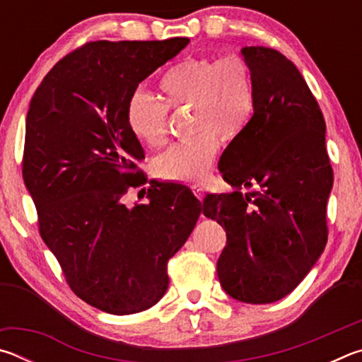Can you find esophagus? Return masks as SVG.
Returning a JSON list of instances; mask_svg holds the SVG:
<instances>
[{"label":"esophagus","mask_w":362,"mask_h":362,"mask_svg":"<svg viewBox=\"0 0 362 362\" xmlns=\"http://www.w3.org/2000/svg\"><path fill=\"white\" fill-rule=\"evenodd\" d=\"M192 189H193L196 198L203 199V196H204V187L203 185H199V183H194V185H192Z\"/></svg>","instance_id":"1"}]
</instances>
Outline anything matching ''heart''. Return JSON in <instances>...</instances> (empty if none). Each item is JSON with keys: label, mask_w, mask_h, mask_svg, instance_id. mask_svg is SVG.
Instances as JSON below:
<instances>
[{"label": "heart", "mask_w": 362, "mask_h": 362, "mask_svg": "<svg viewBox=\"0 0 362 362\" xmlns=\"http://www.w3.org/2000/svg\"><path fill=\"white\" fill-rule=\"evenodd\" d=\"M158 89L161 102L140 89L129 95L127 127L139 142L156 146L166 137L168 112L188 107V131L193 136L158 153L153 169L164 180H203L216 159L220 137L236 139L252 118V66L238 52L218 59L187 57L164 73Z\"/></svg>", "instance_id": "heart-1"}]
</instances>
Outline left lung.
<instances>
[{
    "label": "left lung",
    "instance_id": "obj_1",
    "mask_svg": "<svg viewBox=\"0 0 362 362\" xmlns=\"http://www.w3.org/2000/svg\"><path fill=\"white\" fill-rule=\"evenodd\" d=\"M243 56L254 73V113L218 163L236 189L207 193L203 214L226 233L217 262L225 292L273 303L302 283L326 247L334 170L322 112L297 66L269 47H244Z\"/></svg>",
    "mask_w": 362,
    "mask_h": 362
}]
</instances>
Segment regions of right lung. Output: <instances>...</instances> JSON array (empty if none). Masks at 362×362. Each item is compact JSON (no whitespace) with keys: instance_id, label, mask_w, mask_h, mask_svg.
<instances>
[{"instance_id":"add662e5","label":"right lung","mask_w":362,"mask_h":362,"mask_svg":"<svg viewBox=\"0 0 362 362\" xmlns=\"http://www.w3.org/2000/svg\"><path fill=\"white\" fill-rule=\"evenodd\" d=\"M188 41H89L52 66L30 102L22 174L40 235L75 296L110 315L159 302L168 262L201 214L177 183L151 185L148 203H122L148 182L137 166L144 148L126 122L127 99Z\"/></svg>"}]
</instances>
